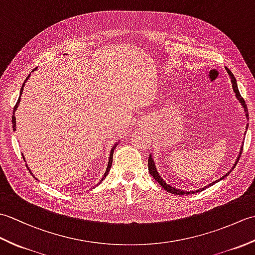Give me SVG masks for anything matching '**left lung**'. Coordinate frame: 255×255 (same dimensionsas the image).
I'll return each instance as SVG.
<instances>
[{"label": "left lung", "instance_id": "left-lung-1", "mask_svg": "<svg viewBox=\"0 0 255 255\" xmlns=\"http://www.w3.org/2000/svg\"><path fill=\"white\" fill-rule=\"evenodd\" d=\"M226 70H227V72H228V74L230 75V79H231V83H232V89H234V92L236 93V97L238 99V101H239L240 103H241V105H242V107H243V110H245V113H246V117L249 119V113H248V107H247V104H246V101L242 99V96H241V94H240V92H239V89H238V85H237V80H236V78H235V75L232 74V72L230 71V70L228 69V68H226ZM247 129H248V127H247ZM245 136H246V133H245ZM242 150H243V147H241V149H240V153H239V155H238V158H237V161L235 162V164H234V166H232V169L228 172V173H226V175H224L223 177H220L219 180H217V181H215V182H213V183H210L209 185H207V186H205V187H203V188H200V189H196V191H188V192H185V191H182V189H177V188H175V187H172L171 185H169V184H166L165 183V181L163 180V178H162L161 176H160V174L158 173V171H156V169H155V163H154V161H153V159H152V155H149V159H148V167H149V173L151 174V176H153L154 177V180L158 182L160 185L163 187L166 192H170V193H172V194H174V195H188V194H194V193H198V192H202V191H204L205 188H207V187H209V186H211V185H214L215 183H217V182H219L220 180H223V178H225L227 175H229V173L235 169V166L237 165V163H238V161H239V159H240V156H241V153H242Z\"/></svg>", "mask_w": 255, "mask_h": 255}]
</instances>
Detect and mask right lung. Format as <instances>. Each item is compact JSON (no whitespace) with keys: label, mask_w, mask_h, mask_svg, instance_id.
Returning <instances> with one entry per match:
<instances>
[{"label":"right lung","mask_w":255,"mask_h":255,"mask_svg":"<svg viewBox=\"0 0 255 255\" xmlns=\"http://www.w3.org/2000/svg\"><path fill=\"white\" fill-rule=\"evenodd\" d=\"M37 68H35L34 70H32V71H35ZM29 77H30V74L28 75V77L26 78V80L24 81V83H23V85H21V89H20V93H19V95H21V93H23V90H24V85H25V83H26V81L29 79ZM19 102H20V96L18 97V100H17V103H16V105H15V107H14V112H13V116H12V123H13V129L14 130H16V119H15V111L17 110L18 108V104H19ZM116 144L117 143H115V145H114V147L112 148V150H111V154H110V159H108V164H107V167H106V171H105V174H104V176H103V178H102V181L104 180V178L107 176V174H108V172H110V170H111V166H112V163H113V153H114V149L116 148ZM24 160H25V158H24ZM30 171V170H29ZM101 183V182H100Z\"/></svg>","instance_id":"1"}]
</instances>
